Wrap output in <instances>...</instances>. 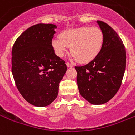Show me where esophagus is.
Returning <instances> with one entry per match:
<instances>
[{"label":"esophagus","mask_w":135,"mask_h":135,"mask_svg":"<svg viewBox=\"0 0 135 135\" xmlns=\"http://www.w3.org/2000/svg\"><path fill=\"white\" fill-rule=\"evenodd\" d=\"M66 66H67V67L69 68L73 67V66H74V65H73L72 64H70V63H69V62L66 63Z\"/></svg>","instance_id":"34e87169"}]
</instances>
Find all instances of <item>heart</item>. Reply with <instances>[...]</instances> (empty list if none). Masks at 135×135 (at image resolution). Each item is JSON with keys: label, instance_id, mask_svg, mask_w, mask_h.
<instances>
[{"label": "heart", "instance_id": "b5f03b06", "mask_svg": "<svg viewBox=\"0 0 135 135\" xmlns=\"http://www.w3.org/2000/svg\"><path fill=\"white\" fill-rule=\"evenodd\" d=\"M104 33L96 26H81L63 31L52 40L56 54L63 57L71 47V51L78 62L86 64L97 58L102 49Z\"/></svg>", "mask_w": 135, "mask_h": 135}]
</instances>
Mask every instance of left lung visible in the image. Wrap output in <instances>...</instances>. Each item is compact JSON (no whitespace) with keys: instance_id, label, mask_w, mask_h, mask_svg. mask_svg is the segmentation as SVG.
<instances>
[{"instance_id":"1","label":"left lung","mask_w":135,"mask_h":135,"mask_svg":"<svg viewBox=\"0 0 135 135\" xmlns=\"http://www.w3.org/2000/svg\"><path fill=\"white\" fill-rule=\"evenodd\" d=\"M104 33L102 49L87 64L75 66L80 94L93 104L113 98L120 88L126 66V51L121 38L106 23L97 21Z\"/></svg>"}]
</instances>
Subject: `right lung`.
Wrapping results in <instances>:
<instances>
[{"instance_id":"obj_1","label":"right lung","mask_w":135,"mask_h":135,"mask_svg":"<svg viewBox=\"0 0 135 135\" xmlns=\"http://www.w3.org/2000/svg\"><path fill=\"white\" fill-rule=\"evenodd\" d=\"M54 24L31 26L16 40L12 49V74L23 97L32 105L46 107L58 96L66 71L65 61L52 46Z\"/></svg>"}]
</instances>
